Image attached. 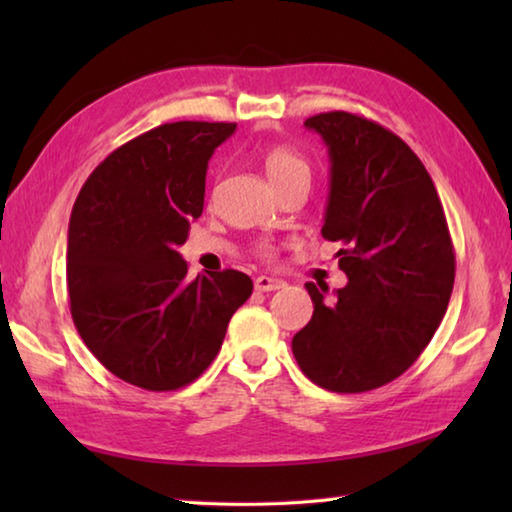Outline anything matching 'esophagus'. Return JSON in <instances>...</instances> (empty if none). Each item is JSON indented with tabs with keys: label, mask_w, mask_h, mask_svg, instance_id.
Returning a JSON list of instances; mask_svg holds the SVG:
<instances>
[{
	"label": "esophagus",
	"mask_w": 512,
	"mask_h": 512,
	"mask_svg": "<svg viewBox=\"0 0 512 512\" xmlns=\"http://www.w3.org/2000/svg\"><path fill=\"white\" fill-rule=\"evenodd\" d=\"M284 282L277 280V277H268V275H259L255 280V289L257 291H277L282 289Z\"/></svg>",
	"instance_id": "obj_1"
}]
</instances>
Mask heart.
I'll return each mask as SVG.
<instances>
[{"instance_id": "heart-1", "label": "heart", "mask_w": 512, "mask_h": 512, "mask_svg": "<svg viewBox=\"0 0 512 512\" xmlns=\"http://www.w3.org/2000/svg\"><path fill=\"white\" fill-rule=\"evenodd\" d=\"M262 164L271 183L282 189L293 180H309L311 167L307 158L287 144H273L262 151Z\"/></svg>"}]
</instances>
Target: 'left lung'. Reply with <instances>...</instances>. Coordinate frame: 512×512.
Masks as SVG:
<instances>
[{
  "instance_id": "1",
  "label": "left lung",
  "mask_w": 512,
  "mask_h": 512,
  "mask_svg": "<svg viewBox=\"0 0 512 512\" xmlns=\"http://www.w3.org/2000/svg\"><path fill=\"white\" fill-rule=\"evenodd\" d=\"M305 126L329 149L323 237L348 284L293 336L300 370L332 393H366L409 370L443 320L456 255L443 203L418 155L377 121L334 110Z\"/></svg>"
}]
</instances>
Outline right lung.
Instances as JSON below:
<instances>
[{
	"mask_svg": "<svg viewBox=\"0 0 512 512\" xmlns=\"http://www.w3.org/2000/svg\"><path fill=\"white\" fill-rule=\"evenodd\" d=\"M228 121H173L112 151L85 180L67 235L69 311L88 350L144 391H178L207 370L235 311L253 293L246 273L187 277L178 246L205 203L214 149Z\"/></svg>",
	"mask_w": 512,
	"mask_h": 512,
	"instance_id": "right-lung-1",
	"label": "right lung"
}]
</instances>
